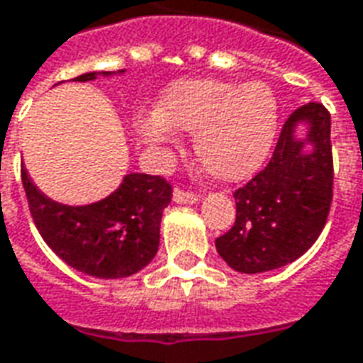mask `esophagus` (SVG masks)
<instances>
[{"label":"esophagus","mask_w":363,"mask_h":363,"mask_svg":"<svg viewBox=\"0 0 363 363\" xmlns=\"http://www.w3.org/2000/svg\"><path fill=\"white\" fill-rule=\"evenodd\" d=\"M173 200L177 202V204H194V202H198V194L190 192V190L174 189L173 190Z\"/></svg>","instance_id":"34e87169"}]
</instances>
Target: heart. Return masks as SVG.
Instances as JSON below:
<instances>
[{
	"label": "heart",
	"instance_id": "1",
	"mask_svg": "<svg viewBox=\"0 0 363 363\" xmlns=\"http://www.w3.org/2000/svg\"><path fill=\"white\" fill-rule=\"evenodd\" d=\"M135 130L157 147L173 143V132L194 134V155L206 173L241 181L268 157L278 130V101L262 82L182 79L163 93L155 114L135 118Z\"/></svg>",
	"mask_w": 363,
	"mask_h": 363
}]
</instances>
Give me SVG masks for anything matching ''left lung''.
Masks as SVG:
<instances>
[{"mask_svg": "<svg viewBox=\"0 0 363 363\" xmlns=\"http://www.w3.org/2000/svg\"><path fill=\"white\" fill-rule=\"evenodd\" d=\"M301 121L310 130L305 140L295 138ZM333 179L330 114L320 103H307L289 114L268 165L233 192L235 223L216 239L221 259L245 274L299 259L327 223Z\"/></svg>", "mask_w": 363, "mask_h": 363, "instance_id": "8db88e82", "label": "left lung"}]
</instances>
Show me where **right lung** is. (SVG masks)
I'll return each mask as SVG.
<instances>
[{
	"mask_svg": "<svg viewBox=\"0 0 363 363\" xmlns=\"http://www.w3.org/2000/svg\"><path fill=\"white\" fill-rule=\"evenodd\" d=\"M96 75L83 74L74 82H91ZM21 181L38 233L75 270L95 278H126L155 257L163 210L173 196L163 177L130 173L111 196L89 206H64L46 198L25 167Z\"/></svg>",
	"mask_w": 363,
	"mask_h": 363,
	"instance_id": "obj_1",
	"label": "right lung"
}]
</instances>
